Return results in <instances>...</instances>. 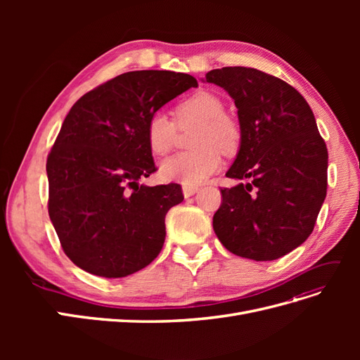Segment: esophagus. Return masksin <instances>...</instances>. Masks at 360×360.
<instances>
[{
	"label": "esophagus",
	"mask_w": 360,
	"mask_h": 360,
	"mask_svg": "<svg viewBox=\"0 0 360 360\" xmlns=\"http://www.w3.org/2000/svg\"><path fill=\"white\" fill-rule=\"evenodd\" d=\"M198 192V188H192V186H183V195L184 198H189L192 195H195Z\"/></svg>",
	"instance_id": "1"
}]
</instances>
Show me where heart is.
<instances>
[{
  "mask_svg": "<svg viewBox=\"0 0 360 360\" xmlns=\"http://www.w3.org/2000/svg\"><path fill=\"white\" fill-rule=\"evenodd\" d=\"M219 96L210 91H197L177 103L176 122L180 127L197 124L192 146L198 147L174 155L160 163V177L184 186H198L222 165L224 153H233L240 144V126L224 112ZM147 144L156 156L167 155L176 144L177 126L162 111L151 114L146 129Z\"/></svg>",
  "mask_w": 360,
  "mask_h": 360,
  "instance_id": "heart-1",
  "label": "heart"
}]
</instances>
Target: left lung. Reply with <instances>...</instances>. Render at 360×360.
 Segmentation results:
<instances>
[{"instance_id":"1","label":"left lung","mask_w":360,"mask_h":360,"mask_svg":"<svg viewBox=\"0 0 360 360\" xmlns=\"http://www.w3.org/2000/svg\"><path fill=\"white\" fill-rule=\"evenodd\" d=\"M204 82L231 96L240 147L224 188L213 230L230 252L271 261L300 246L314 230L328 191V148L303 96L252 68L210 70Z\"/></svg>"}]
</instances>
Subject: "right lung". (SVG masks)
I'll list each match as a JSON object with an SVG mask.
<instances>
[{
  "mask_svg": "<svg viewBox=\"0 0 360 360\" xmlns=\"http://www.w3.org/2000/svg\"><path fill=\"white\" fill-rule=\"evenodd\" d=\"M198 86L186 73L136 70L84 94L64 118L46 162L48 210L72 263L124 278L153 261L180 184H139L156 171L146 129L151 114Z\"/></svg>",
  "mask_w": 360,
  "mask_h": 360,
  "instance_id": "1",
  "label": "right lung"
}]
</instances>
